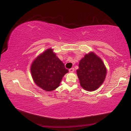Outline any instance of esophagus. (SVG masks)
I'll list each match as a JSON object with an SVG mask.
<instances>
[{
	"label": "esophagus",
	"mask_w": 131,
	"mask_h": 131,
	"mask_svg": "<svg viewBox=\"0 0 131 131\" xmlns=\"http://www.w3.org/2000/svg\"><path fill=\"white\" fill-rule=\"evenodd\" d=\"M69 71L70 72H73L74 71V68H71V69H69Z\"/></svg>",
	"instance_id": "1"
}]
</instances>
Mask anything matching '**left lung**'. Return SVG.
<instances>
[{"mask_svg":"<svg viewBox=\"0 0 131 131\" xmlns=\"http://www.w3.org/2000/svg\"><path fill=\"white\" fill-rule=\"evenodd\" d=\"M77 74L81 86L89 92L97 90L105 79L107 68L103 61L93 52L86 54L80 61Z\"/></svg>","mask_w":131,"mask_h":131,"instance_id":"1","label":"left lung"}]
</instances>
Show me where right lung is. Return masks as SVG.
I'll return each instance as SVG.
<instances>
[{
	"instance_id": "obj_1",
	"label": "right lung",
	"mask_w": 131,
	"mask_h": 131,
	"mask_svg": "<svg viewBox=\"0 0 131 131\" xmlns=\"http://www.w3.org/2000/svg\"><path fill=\"white\" fill-rule=\"evenodd\" d=\"M30 71L35 83L45 91L58 88L63 76L68 72L52 48L46 50L35 59Z\"/></svg>"
}]
</instances>
